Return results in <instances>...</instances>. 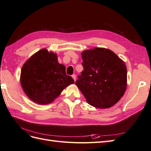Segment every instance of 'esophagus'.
<instances>
[{
	"label": "esophagus",
	"mask_w": 151,
	"mask_h": 151,
	"mask_svg": "<svg viewBox=\"0 0 151 151\" xmlns=\"http://www.w3.org/2000/svg\"><path fill=\"white\" fill-rule=\"evenodd\" d=\"M71 76H72V78H73V80H74V81H76V75H75V74H74V75H73Z\"/></svg>",
	"instance_id": "esophagus-1"
}]
</instances>
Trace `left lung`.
<instances>
[{
    "label": "left lung",
    "instance_id": "8db88e82",
    "mask_svg": "<svg viewBox=\"0 0 151 151\" xmlns=\"http://www.w3.org/2000/svg\"><path fill=\"white\" fill-rule=\"evenodd\" d=\"M84 70L76 85L90 105L106 109L123 97L127 85L125 63L113 51L96 47L81 53Z\"/></svg>",
    "mask_w": 151,
    "mask_h": 151
}]
</instances>
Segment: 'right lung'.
Wrapping results in <instances>:
<instances>
[{"instance_id": "right-lung-1", "label": "right lung", "mask_w": 151, "mask_h": 151, "mask_svg": "<svg viewBox=\"0 0 151 151\" xmlns=\"http://www.w3.org/2000/svg\"><path fill=\"white\" fill-rule=\"evenodd\" d=\"M20 83L27 97L38 104L53 102L63 90L74 83L59 64L57 54L42 49L32 55L21 69Z\"/></svg>"}]
</instances>
